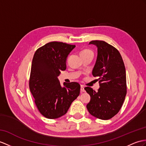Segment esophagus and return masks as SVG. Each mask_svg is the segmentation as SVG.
<instances>
[{
    "instance_id": "obj_1",
    "label": "esophagus",
    "mask_w": 146,
    "mask_h": 146,
    "mask_svg": "<svg viewBox=\"0 0 146 146\" xmlns=\"http://www.w3.org/2000/svg\"><path fill=\"white\" fill-rule=\"evenodd\" d=\"M80 92H81V93H83V92H85L84 87L83 86V85H81V86H80Z\"/></svg>"
}]
</instances>
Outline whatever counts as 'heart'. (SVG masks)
I'll list each match as a JSON object with an SVG mask.
<instances>
[{
	"label": "heart",
	"instance_id": "heart-1",
	"mask_svg": "<svg viewBox=\"0 0 146 146\" xmlns=\"http://www.w3.org/2000/svg\"><path fill=\"white\" fill-rule=\"evenodd\" d=\"M90 53H93L90 50H88V49H85V50L82 51L80 52V55H83V54H90Z\"/></svg>",
	"mask_w": 146,
	"mask_h": 146
}]
</instances>
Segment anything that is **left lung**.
I'll use <instances>...</instances> for the list:
<instances>
[{"instance_id": "obj_1", "label": "left lung", "mask_w": 146, "mask_h": 146, "mask_svg": "<svg viewBox=\"0 0 146 146\" xmlns=\"http://www.w3.org/2000/svg\"><path fill=\"white\" fill-rule=\"evenodd\" d=\"M97 48V58L92 75L98 77L97 92L91 87L84 89L90 96L87 108L90 115L98 119L111 118L119 112L126 95V69L122 57L117 49L104 41L89 42Z\"/></svg>"}]
</instances>
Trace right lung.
<instances>
[{
  "mask_svg": "<svg viewBox=\"0 0 146 146\" xmlns=\"http://www.w3.org/2000/svg\"><path fill=\"white\" fill-rule=\"evenodd\" d=\"M75 45L53 41L38 49L32 61L29 87L41 114L49 119L64 115L80 94L77 82L60 84L58 77L66 69L67 56Z\"/></svg>",
  "mask_w": 146,
  "mask_h": 146,
  "instance_id": "obj_1",
  "label": "right lung"
}]
</instances>
